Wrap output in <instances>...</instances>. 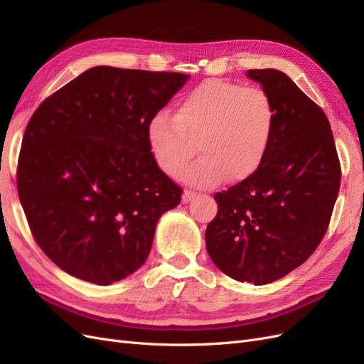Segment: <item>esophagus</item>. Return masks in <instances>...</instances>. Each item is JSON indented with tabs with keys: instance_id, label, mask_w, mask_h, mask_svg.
<instances>
[{
	"instance_id": "obj_1",
	"label": "esophagus",
	"mask_w": 364,
	"mask_h": 364,
	"mask_svg": "<svg viewBox=\"0 0 364 364\" xmlns=\"http://www.w3.org/2000/svg\"><path fill=\"white\" fill-rule=\"evenodd\" d=\"M197 196V193H194V191H191V190H185L183 191V194H182V202L183 203H188V202H191L194 197Z\"/></svg>"
}]
</instances>
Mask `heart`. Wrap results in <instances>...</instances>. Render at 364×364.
Returning <instances> with one entry per match:
<instances>
[{"instance_id": "heart-1", "label": "heart", "mask_w": 364, "mask_h": 364, "mask_svg": "<svg viewBox=\"0 0 364 364\" xmlns=\"http://www.w3.org/2000/svg\"><path fill=\"white\" fill-rule=\"evenodd\" d=\"M274 126L277 109L261 87L208 79L181 98L176 115H151L147 141L158 167L170 178L182 173L197 146L202 158L182 178L209 186L226 178H252L267 158Z\"/></svg>"}]
</instances>
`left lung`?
Here are the masks:
<instances>
[{
	"label": "left lung",
	"mask_w": 364,
	"mask_h": 364,
	"mask_svg": "<svg viewBox=\"0 0 364 364\" xmlns=\"http://www.w3.org/2000/svg\"><path fill=\"white\" fill-rule=\"evenodd\" d=\"M277 109L267 158L252 178L217 193L209 257L228 277L270 284L313 255L340 190V161L325 112L287 74L249 70Z\"/></svg>",
	"instance_id": "1"
}]
</instances>
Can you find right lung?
Wrapping results in <instances>:
<instances>
[{"instance_id":"obj_1","label":"right lung","mask_w":364,"mask_h":364,"mask_svg":"<svg viewBox=\"0 0 364 364\" xmlns=\"http://www.w3.org/2000/svg\"><path fill=\"white\" fill-rule=\"evenodd\" d=\"M188 77L94 67L30 118L19 200L38 246L71 277L98 285L129 277L146 262L161 215L181 203L147 124Z\"/></svg>"}]
</instances>
